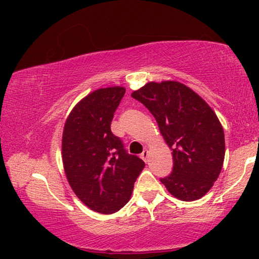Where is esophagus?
<instances>
[{
  "instance_id": "34e87169",
  "label": "esophagus",
  "mask_w": 259,
  "mask_h": 259,
  "mask_svg": "<svg viewBox=\"0 0 259 259\" xmlns=\"http://www.w3.org/2000/svg\"><path fill=\"white\" fill-rule=\"evenodd\" d=\"M148 156H150V153H148L147 150H145V151L142 153V154H140V157H142V159L145 161V162L148 161Z\"/></svg>"
}]
</instances>
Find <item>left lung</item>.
<instances>
[{
	"mask_svg": "<svg viewBox=\"0 0 259 259\" xmlns=\"http://www.w3.org/2000/svg\"><path fill=\"white\" fill-rule=\"evenodd\" d=\"M131 97L153 114L172 150V172L161 183L182 201L202 198L217 181L225 157L224 130L216 113L177 81L148 82Z\"/></svg>",
	"mask_w": 259,
	"mask_h": 259,
	"instance_id": "left-lung-1",
	"label": "left lung"
}]
</instances>
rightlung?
<instances>
[{
	"instance_id": "right-lung-1",
	"label": "right lung",
	"mask_w": 259,
	"mask_h": 259,
	"mask_svg": "<svg viewBox=\"0 0 259 259\" xmlns=\"http://www.w3.org/2000/svg\"><path fill=\"white\" fill-rule=\"evenodd\" d=\"M125 88L108 87L81 99L67 116L61 156L69 186L88 208L109 214L129 202L145 162L130 155L111 131Z\"/></svg>"
}]
</instances>
